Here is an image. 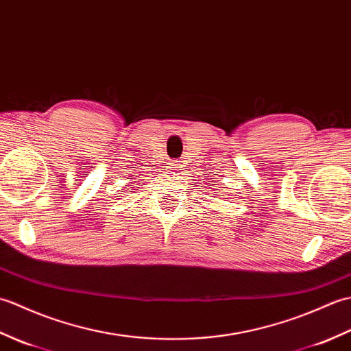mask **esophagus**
<instances>
[{"label":"esophagus","mask_w":351,"mask_h":351,"mask_svg":"<svg viewBox=\"0 0 351 351\" xmlns=\"http://www.w3.org/2000/svg\"><path fill=\"white\" fill-rule=\"evenodd\" d=\"M181 167H182V164H181V161H178V160H171V161L169 162V169H170L171 171L182 170Z\"/></svg>","instance_id":"34e87169"}]
</instances>
